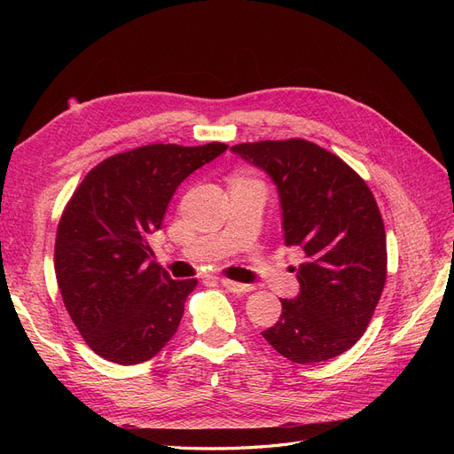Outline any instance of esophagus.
I'll return each mask as SVG.
<instances>
[{
	"instance_id": "34e87169",
	"label": "esophagus",
	"mask_w": 454,
	"mask_h": 454,
	"mask_svg": "<svg viewBox=\"0 0 454 454\" xmlns=\"http://www.w3.org/2000/svg\"><path fill=\"white\" fill-rule=\"evenodd\" d=\"M222 282V286L225 287V290H229L231 294H248V292H252L254 290V286L252 284H240V282H232V280H227V278H222L219 280Z\"/></svg>"
}]
</instances>
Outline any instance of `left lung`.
Segmentation results:
<instances>
[{"label": "left lung", "instance_id": "8db88e82", "mask_svg": "<svg viewBox=\"0 0 454 454\" xmlns=\"http://www.w3.org/2000/svg\"><path fill=\"white\" fill-rule=\"evenodd\" d=\"M277 184L286 246L303 250L295 299H280L269 345L295 364L332 360L360 340L387 282V232L377 200L348 164L312 142L232 145Z\"/></svg>", "mask_w": 454, "mask_h": 454}]
</instances>
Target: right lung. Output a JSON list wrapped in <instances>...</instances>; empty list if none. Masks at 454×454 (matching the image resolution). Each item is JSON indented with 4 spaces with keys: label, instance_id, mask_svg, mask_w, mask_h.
I'll use <instances>...</instances> for the list:
<instances>
[{
    "label": "right lung",
    "instance_id": "add662e5",
    "mask_svg": "<svg viewBox=\"0 0 454 454\" xmlns=\"http://www.w3.org/2000/svg\"><path fill=\"white\" fill-rule=\"evenodd\" d=\"M227 149L151 144L94 167L66 204L54 244V272L67 314L107 362L153 358L174 337L197 280H172L147 261V237L189 174Z\"/></svg>",
    "mask_w": 454,
    "mask_h": 454
}]
</instances>
